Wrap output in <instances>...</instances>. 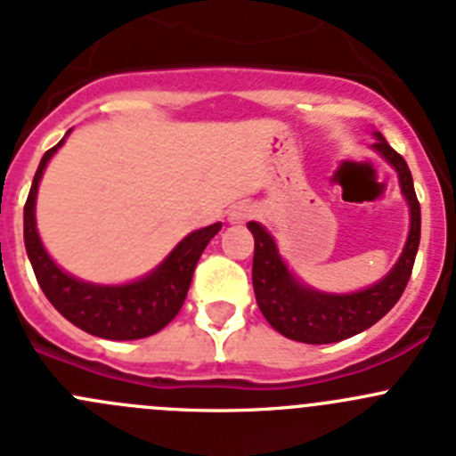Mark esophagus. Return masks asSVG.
<instances>
[{"mask_svg": "<svg viewBox=\"0 0 456 456\" xmlns=\"http://www.w3.org/2000/svg\"><path fill=\"white\" fill-rule=\"evenodd\" d=\"M253 215H256L253 206H248V203H237V206H232L231 212H228V219H231V224H244V221H248Z\"/></svg>", "mask_w": 456, "mask_h": 456, "instance_id": "esophagus-1", "label": "esophagus"}]
</instances>
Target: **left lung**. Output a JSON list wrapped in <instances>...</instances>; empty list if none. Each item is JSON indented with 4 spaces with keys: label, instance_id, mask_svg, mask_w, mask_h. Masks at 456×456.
Instances as JSON below:
<instances>
[{
    "label": "left lung",
    "instance_id": "left-lung-1",
    "mask_svg": "<svg viewBox=\"0 0 456 456\" xmlns=\"http://www.w3.org/2000/svg\"><path fill=\"white\" fill-rule=\"evenodd\" d=\"M375 149L395 167L400 187L411 212V228H409L407 244L398 265L378 285L369 287L357 294H321L307 289L289 273L287 265L280 260L275 241L260 224L250 221L248 231L256 237V253H253V289L256 300L271 328L278 330L282 337L303 344H334L348 337L364 332L366 328L378 323L387 312L394 307L403 296L404 287L411 275L413 260L419 253L420 241V203L413 190L411 171L398 151L379 133Z\"/></svg>",
    "mask_w": 456,
    "mask_h": 456
}]
</instances>
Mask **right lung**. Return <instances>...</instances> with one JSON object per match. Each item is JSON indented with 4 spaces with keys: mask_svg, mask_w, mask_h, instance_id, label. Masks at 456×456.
Segmentation results:
<instances>
[{
    "mask_svg": "<svg viewBox=\"0 0 456 456\" xmlns=\"http://www.w3.org/2000/svg\"><path fill=\"white\" fill-rule=\"evenodd\" d=\"M62 142L65 137L43 156L33 176L28 199L24 203V246H27V256L31 260L37 285L45 291L49 303L69 323L94 337L115 341L151 337L181 312L196 262L206 250L208 241L221 231V224H212L187 235L153 273L131 285L102 287L67 275L47 256L43 241L37 237L36 212H33L37 183L43 178L49 158L58 151Z\"/></svg>",
    "mask_w": 456,
    "mask_h": 456,
    "instance_id": "1",
    "label": "right lung"
}]
</instances>
